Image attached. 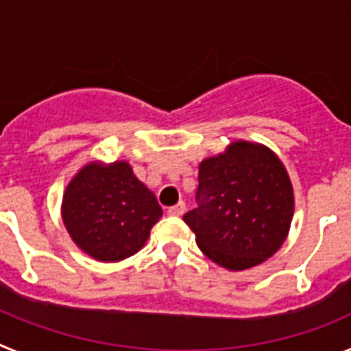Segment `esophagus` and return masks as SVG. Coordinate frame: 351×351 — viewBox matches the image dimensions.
I'll return each mask as SVG.
<instances>
[{
  "mask_svg": "<svg viewBox=\"0 0 351 351\" xmlns=\"http://www.w3.org/2000/svg\"><path fill=\"white\" fill-rule=\"evenodd\" d=\"M184 209H186V204L179 202V204H176V206L169 207V210H167V213H169L170 216H182V214H184Z\"/></svg>",
  "mask_w": 351,
  "mask_h": 351,
  "instance_id": "1",
  "label": "esophagus"
}]
</instances>
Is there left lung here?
Wrapping results in <instances>:
<instances>
[{"mask_svg": "<svg viewBox=\"0 0 351 351\" xmlns=\"http://www.w3.org/2000/svg\"><path fill=\"white\" fill-rule=\"evenodd\" d=\"M197 202L182 219L204 255L228 271L271 258L293 218V188L285 165L269 147L246 141L200 163Z\"/></svg>", "mask_w": 351, "mask_h": 351, "instance_id": "1", "label": "left lung"}]
</instances>
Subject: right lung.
Returning <instances> with one entry per match:
<instances>
[{"label": "right lung", "mask_w": 351, "mask_h": 351, "mask_svg": "<svg viewBox=\"0 0 351 351\" xmlns=\"http://www.w3.org/2000/svg\"><path fill=\"white\" fill-rule=\"evenodd\" d=\"M61 214L84 253L100 262H119L144 246L163 210L126 161H91L66 186Z\"/></svg>", "instance_id": "obj_1"}]
</instances>
